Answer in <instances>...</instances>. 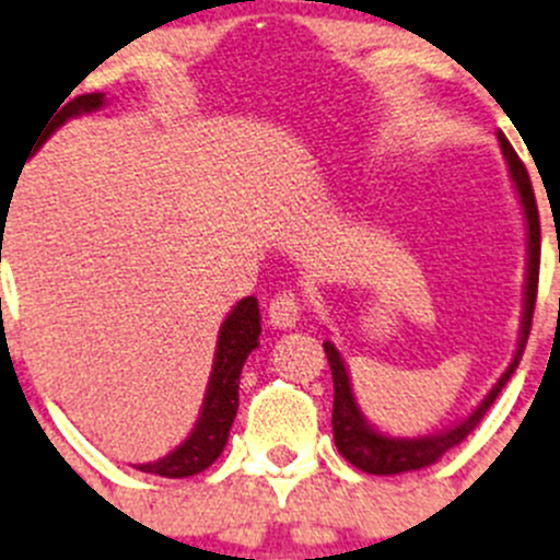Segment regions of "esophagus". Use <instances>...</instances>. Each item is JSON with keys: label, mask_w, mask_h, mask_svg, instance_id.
I'll return each instance as SVG.
<instances>
[{"label": "esophagus", "mask_w": 560, "mask_h": 560, "mask_svg": "<svg viewBox=\"0 0 560 560\" xmlns=\"http://www.w3.org/2000/svg\"><path fill=\"white\" fill-rule=\"evenodd\" d=\"M268 316L276 327H292L301 316V298L292 290L276 292L268 303Z\"/></svg>", "instance_id": "esophagus-1"}]
</instances>
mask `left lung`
Returning a JSON list of instances; mask_svg holds the SVG:
<instances>
[{
  "mask_svg": "<svg viewBox=\"0 0 560 560\" xmlns=\"http://www.w3.org/2000/svg\"><path fill=\"white\" fill-rule=\"evenodd\" d=\"M501 151L506 156V165H510L512 178H515L517 195H521L525 222H528V279H525V314H523V330H521V347H517L515 360L506 369V374L495 382V387L490 389L488 398L477 406V409L468 415V420H463L460 425H455L453 431L439 433V436H425V439H387L382 433H376L374 428L365 425L363 415H360L358 404H354L352 387H349L347 369H343L341 354L336 352L332 343H325L327 363L332 371V436H336L338 453L347 457L352 466H358L365 474H400V471H415V468H425L431 463H436L447 450H453L455 444H460L474 428L482 422L485 411L493 406V400L499 398V393L504 389L510 376L515 374L517 363L523 358L525 341H528L530 332V319H534V306H536V290H539V254H541V233H539V211H536V197L534 186H530L528 171L517 156V151L512 149V143L506 140L504 132H499Z\"/></svg>",
  "mask_w": 560,
  "mask_h": 560,
  "instance_id": "1",
  "label": "left lung"
}]
</instances>
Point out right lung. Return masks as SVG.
Segmentation results:
<instances>
[{
	"mask_svg": "<svg viewBox=\"0 0 560 560\" xmlns=\"http://www.w3.org/2000/svg\"><path fill=\"white\" fill-rule=\"evenodd\" d=\"M103 105V94H81V97L70 100L67 105L56 107V116H50L45 132H39L37 145L48 140L54 129H59L67 118L78 116V113H89L94 107ZM4 219V217H2ZM259 338V308L254 298H244L233 314L224 319L222 330H219V347H217V363H213L211 382H208L206 404H202L200 422H197L195 433L173 450L171 455L162 460L143 463L138 466L145 474H160L167 479L195 477V474L206 471L219 455H222L224 444H228L230 428H233L235 411H238V380L241 369H244L246 358L252 349H257Z\"/></svg>",
	"mask_w": 560,
	"mask_h": 560,
	"instance_id": "right-lung-1",
	"label": "right lung"
}]
</instances>
